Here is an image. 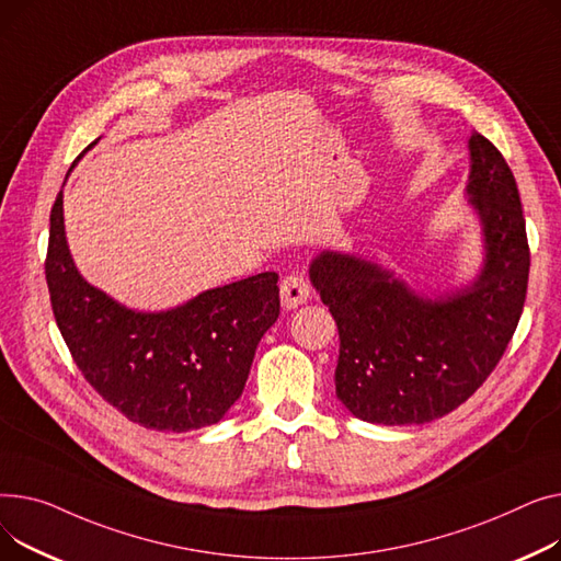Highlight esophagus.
<instances>
[{
    "label": "esophagus",
    "instance_id": "1",
    "mask_svg": "<svg viewBox=\"0 0 561 561\" xmlns=\"http://www.w3.org/2000/svg\"><path fill=\"white\" fill-rule=\"evenodd\" d=\"M310 299V283L301 274H289L280 280V304L285 310L299 308Z\"/></svg>",
    "mask_w": 561,
    "mask_h": 561
}]
</instances>
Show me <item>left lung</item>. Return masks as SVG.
<instances>
[{
    "instance_id": "obj_1",
    "label": "left lung",
    "mask_w": 561,
    "mask_h": 561,
    "mask_svg": "<svg viewBox=\"0 0 561 561\" xmlns=\"http://www.w3.org/2000/svg\"><path fill=\"white\" fill-rule=\"evenodd\" d=\"M469 204L480 217L484 265L465 289L427 299L376 262L323 251L310 280L340 331L335 391L369 423L410 425L462 405L501 362L530 274L520 196L503 153L469 140Z\"/></svg>"
}]
</instances>
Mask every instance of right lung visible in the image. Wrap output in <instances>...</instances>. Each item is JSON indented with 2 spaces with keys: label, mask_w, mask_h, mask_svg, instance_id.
<instances>
[{
  "label": "right lung",
  "mask_w": 561,
  "mask_h": 561,
  "mask_svg": "<svg viewBox=\"0 0 561 561\" xmlns=\"http://www.w3.org/2000/svg\"><path fill=\"white\" fill-rule=\"evenodd\" d=\"M45 276L58 331L83 378L149 431L187 433L221 421L280 312L274 272L208 289L168 312L119 306L77 272L62 192L49 215Z\"/></svg>",
  "instance_id": "1"
}]
</instances>
